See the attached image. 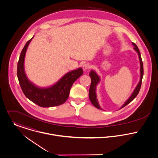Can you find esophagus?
Segmentation results:
<instances>
[{
  "label": "esophagus",
  "mask_w": 158,
  "mask_h": 158,
  "mask_svg": "<svg viewBox=\"0 0 158 158\" xmlns=\"http://www.w3.org/2000/svg\"><path fill=\"white\" fill-rule=\"evenodd\" d=\"M82 68H83V70L84 71H86V70H88V69L90 68V65H89V64H88V63H85V64L83 65Z\"/></svg>",
  "instance_id": "1"
}]
</instances>
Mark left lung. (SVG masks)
<instances>
[{
  "label": "left lung",
  "instance_id": "obj_1",
  "mask_svg": "<svg viewBox=\"0 0 158 158\" xmlns=\"http://www.w3.org/2000/svg\"><path fill=\"white\" fill-rule=\"evenodd\" d=\"M132 44L135 47L134 49L135 50V52L138 53L139 59L140 61V81H139V83L137 84V85L136 86L135 89L133 92L131 96L128 98V100L125 102V103L121 106V108L120 109L123 108L124 106H125L126 105L129 104L134 98H135V97L137 95V94L140 90V89L141 85H142V80L143 75V63H142L141 56H140V53L139 52V50L137 46L135 45V44L134 43H132ZM89 75H90V78H91V84H90V88H89V97L90 101L92 103V105L95 108H97L99 110H103L98 102V100L97 98V94H96V87H97V85L98 84V83L100 81V78L97 75V73L93 70H92L90 71Z\"/></svg>",
  "mask_w": 158,
  "mask_h": 158
}]
</instances>
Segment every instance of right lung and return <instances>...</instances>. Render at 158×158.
Segmentation results:
<instances>
[{
  "instance_id": "right-lung-1",
  "label": "right lung",
  "mask_w": 158,
  "mask_h": 158,
  "mask_svg": "<svg viewBox=\"0 0 158 158\" xmlns=\"http://www.w3.org/2000/svg\"><path fill=\"white\" fill-rule=\"evenodd\" d=\"M33 38L23 48L18 63L17 75L23 93L30 100L41 107L48 108L62 105L67 100L73 83L83 73V70L81 68L72 70L50 87L44 88L36 86L28 79L24 70L26 51Z\"/></svg>"
}]
</instances>
